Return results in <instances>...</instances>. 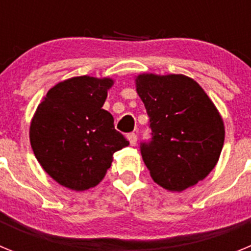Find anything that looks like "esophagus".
Segmentation results:
<instances>
[{"instance_id": "esophagus-1", "label": "esophagus", "mask_w": 251, "mask_h": 251, "mask_svg": "<svg viewBox=\"0 0 251 251\" xmlns=\"http://www.w3.org/2000/svg\"><path fill=\"white\" fill-rule=\"evenodd\" d=\"M128 141H129L130 146H136V143H137L136 133H129V134H128Z\"/></svg>"}]
</instances>
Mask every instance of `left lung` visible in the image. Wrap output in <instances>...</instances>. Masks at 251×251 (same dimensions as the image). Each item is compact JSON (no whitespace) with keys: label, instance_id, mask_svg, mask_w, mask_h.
I'll use <instances>...</instances> for the list:
<instances>
[{"label":"left lung","instance_id":"obj_1","mask_svg":"<svg viewBox=\"0 0 251 251\" xmlns=\"http://www.w3.org/2000/svg\"><path fill=\"white\" fill-rule=\"evenodd\" d=\"M152 130L141 142L151 177L168 191H183L205 178L219 161L224 122L203 89L185 75L143 74L136 79Z\"/></svg>","mask_w":251,"mask_h":251}]
</instances>
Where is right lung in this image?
<instances>
[{
    "label": "right lung",
    "instance_id": "right-lung-1",
    "mask_svg": "<svg viewBox=\"0 0 251 251\" xmlns=\"http://www.w3.org/2000/svg\"><path fill=\"white\" fill-rule=\"evenodd\" d=\"M113 80L76 76L56 84L39 104L30 142L39 163L60 185L84 191L98 185L113 154L129 142L101 109Z\"/></svg>",
    "mask_w": 251,
    "mask_h": 251
}]
</instances>
